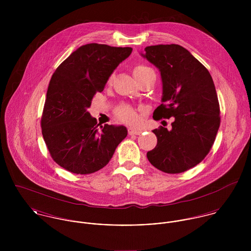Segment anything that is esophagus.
Masks as SVG:
<instances>
[{
    "label": "esophagus",
    "mask_w": 251,
    "mask_h": 251,
    "mask_svg": "<svg viewBox=\"0 0 251 251\" xmlns=\"http://www.w3.org/2000/svg\"><path fill=\"white\" fill-rule=\"evenodd\" d=\"M141 130H139V129H134V128H131V127H129L128 128V134L129 135H139V134H141Z\"/></svg>",
    "instance_id": "esophagus-1"
}]
</instances>
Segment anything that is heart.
I'll return each instance as SVG.
<instances>
[{"instance_id":"b5f03b06","label":"heart","mask_w":251,"mask_h":251,"mask_svg":"<svg viewBox=\"0 0 251 251\" xmlns=\"http://www.w3.org/2000/svg\"><path fill=\"white\" fill-rule=\"evenodd\" d=\"M151 71H152V70L151 68L145 66V65H136L133 68L132 72H133L134 77L138 80L141 77H143L147 72H151ZM111 80H112V76L109 78L108 82H111ZM115 115H116L118 120H120L122 122H125V123H127V124L133 125L138 121L136 111L134 110V108L131 107L128 104L119 105L118 107L116 108Z\"/></svg>"}]
</instances>
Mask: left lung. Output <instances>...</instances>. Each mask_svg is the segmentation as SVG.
<instances>
[{"label": "left lung", "instance_id": "obj_1", "mask_svg": "<svg viewBox=\"0 0 251 251\" xmlns=\"http://www.w3.org/2000/svg\"><path fill=\"white\" fill-rule=\"evenodd\" d=\"M141 55L159 70L162 80V104L154 110L153 119L175 118L171 130L163 126L152 130L157 144L147 157L162 172H184L206 157L219 128L220 110L213 78L178 44L148 46Z\"/></svg>", "mask_w": 251, "mask_h": 251}]
</instances>
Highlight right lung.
Masks as SVG:
<instances>
[{
    "label": "right lung",
    "instance_id": "add662e5",
    "mask_svg": "<svg viewBox=\"0 0 251 251\" xmlns=\"http://www.w3.org/2000/svg\"><path fill=\"white\" fill-rule=\"evenodd\" d=\"M132 52L131 47L89 43L57 68L50 80L41 117L43 139L53 160L74 174L103 168L127 135L124 126H100L88 112L94 96Z\"/></svg>",
    "mask_w": 251,
    "mask_h": 251
}]
</instances>
